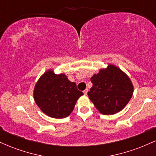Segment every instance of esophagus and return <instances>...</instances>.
I'll return each instance as SVG.
<instances>
[{
    "mask_svg": "<svg viewBox=\"0 0 156 156\" xmlns=\"http://www.w3.org/2000/svg\"><path fill=\"white\" fill-rule=\"evenodd\" d=\"M87 92H88V89H86L85 90L83 91V94H85V95H87Z\"/></svg>",
    "mask_w": 156,
    "mask_h": 156,
    "instance_id": "1",
    "label": "esophagus"
}]
</instances>
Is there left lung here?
I'll return each mask as SVG.
<instances>
[{
  "label": "left lung",
  "mask_w": 156,
  "mask_h": 156,
  "mask_svg": "<svg viewBox=\"0 0 156 156\" xmlns=\"http://www.w3.org/2000/svg\"><path fill=\"white\" fill-rule=\"evenodd\" d=\"M93 86L88 92L89 99L100 112L111 115L120 112L133 95L130 78L121 69L110 65L91 78Z\"/></svg>",
  "instance_id": "1"
}]
</instances>
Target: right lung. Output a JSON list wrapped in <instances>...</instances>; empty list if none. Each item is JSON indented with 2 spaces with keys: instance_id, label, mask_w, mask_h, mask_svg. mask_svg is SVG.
Segmentation results:
<instances>
[{
  "instance_id": "add662e5",
  "label": "right lung",
  "mask_w": 156,
  "mask_h": 156,
  "mask_svg": "<svg viewBox=\"0 0 156 156\" xmlns=\"http://www.w3.org/2000/svg\"><path fill=\"white\" fill-rule=\"evenodd\" d=\"M83 93L65 75L55 74L48 70L35 86L34 97L37 105L51 117H67L74 109L76 101Z\"/></svg>"
}]
</instances>
